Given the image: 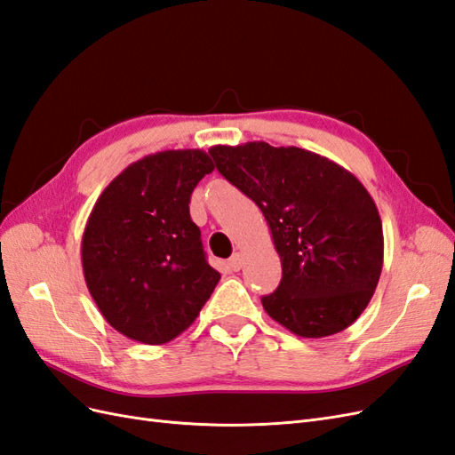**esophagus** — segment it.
<instances>
[{
    "label": "esophagus",
    "mask_w": 455,
    "mask_h": 455,
    "mask_svg": "<svg viewBox=\"0 0 455 455\" xmlns=\"http://www.w3.org/2000/svg\"><path fill=\"white\" fill-rule=\"evenodd\" d=\"M242 265H243V257L240 253H235V255L228 259V267L235 270V272H238L242 268Z\"/></svg>",
    "instance_id": "34e87169"
}]
</instances>
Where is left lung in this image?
<instances>
[{"mask_svg": "<svg viewBox=\"0 0 455 455\" xmlns=\"http://www.w3.org/2000/svg\"><path fill=\"white\" fill-rule=\"evenodd\" d=\"M219 173L263 212L282 280L261 303L299 337L348 328L383 268V227L370 192L345 167L297 147L253 140L210 148Z\"/></svg>", "mask_w": 455, "mask_h": 455, "instance_id": "1", "label": "left lung"}]
</instances>
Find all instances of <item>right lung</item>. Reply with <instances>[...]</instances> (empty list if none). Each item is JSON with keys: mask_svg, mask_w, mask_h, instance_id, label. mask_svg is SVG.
<instances>
[{"mask_svg": "<svg viewBox=\"0 0 455 455\" xmlns=\"http://www.w3.org/2000/svg\"><path fill=\"white\" fill-rule=\"evenodd\" d=\"M215 165L198 148L156 152L102 190L82 238L87 290L125 337L164 345L196 320L220 278L192 223L190 194Z\"/></svg>", "mask_w": 455, "mask_h": 455, "instance_id": "add662e5", "label": "right lung"}]
</instances>
